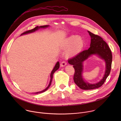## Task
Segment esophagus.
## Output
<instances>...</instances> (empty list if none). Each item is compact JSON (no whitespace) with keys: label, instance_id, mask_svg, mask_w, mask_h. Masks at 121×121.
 <instances>
[{"label":"esophagus","instance_id":"34e87169","mask_svg":"<svg viewBox=\"0 0 121 121\" xmlns=\"http://www.w3.org/2000/svg\"><path fill=\"white\" fill-rule=\"evenodd\" d=\"M66 64H67V63H66V62L65 61H63V62L61 63L60 65H61V66L63 67V66H65V65H66Z\"/></svg>","mask_w":121,"mask_h":121}]
</instances>
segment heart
I'll use <instances>...</instances> for the list:
<instances>
[{"instance_id": "obj_1", "label": "heart", "mask_w": 121, "mask_h": 121, "mask_svg": "<svg viewBox=\"0 0 121 121\" xmlns=\"http://www.w3.org/2000/svg\"><path fill=\"white\" fill-rule=\"evenodd\" d=\"M85 43V41L82 37L73 35L64 41L61 47L63 49H67L65 53L66 57H73L78 56L83 51Z\"/></svg>"}]
</instances>
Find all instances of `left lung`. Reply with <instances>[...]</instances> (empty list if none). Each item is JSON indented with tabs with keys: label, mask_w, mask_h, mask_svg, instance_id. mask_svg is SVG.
I'll use <instances>...</instances> for the list:
<instances>
[{
	"label": "left lung",
	"mask_w": 121,
	"mask_h": 121,
	"mask_svg": "<svg viewBox=\"0 0 121 121\" xmlns=\"http://www.w3.org/2000/svg\"><path fill=\"white\" fill-rule=\"evenodd\" d=\"M91 37L90 47L83 51L78 56L68 60V63L73 65L75 69L74 81L75 84L82 90H90L97 89L104 84L109 75L112 66V54L107 43L100 36L88 31ZM92 55H97L104 60L106 62V71L104 76L98 82L91 84L86 82L82 76L83 63Z\"/></svg>",
	"instance_id": "obj_1"
}]
</instances>
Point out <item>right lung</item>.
I'll list each match as a JSON object with an SVG mask.
<instances>
[{
	"instance_id": "obj_1",
	"label": "right lung",
	"mask_w": 121,
	"mask_h": 121,
	"mask_svg": "<svg viewBox=\"0 0 121 121\" xmlns=\"http://www.w3.org/2000/svg\"><path fill=\"white\" fill-rule=\"evenodd\" d=\"M49 26V25H44V26H37L35 28H34V29H32V30H27L23 33H22L21 35H24V34H29V33H32V32H33L34 31H35L37 30H38L39 29H40V28H47ZM59 66H60V64H59V62H57L54 68H53V69L52 70V71L51 72V73L50 74V82H49V84L48 86V87L45 89L44 90L41 91H40V92H35V93H35V94H37V93H42V92H43L44 91H45L46 90H48V89L49 88V87L50 86L51 84V83H52V79H53V74L58 69V68H59Z\"/></svg>"
}]
</instances>
